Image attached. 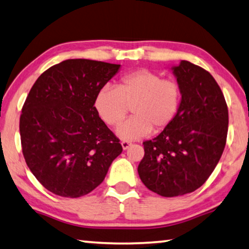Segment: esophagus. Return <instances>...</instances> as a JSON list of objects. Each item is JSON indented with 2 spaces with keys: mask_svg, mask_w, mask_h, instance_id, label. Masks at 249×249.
Returning <instances> with one entry per match:
<instances>
[{
  "mask_svg": "<svg viewBox=\"0 0 249 249\" xmlns=\"http://www.w3.org/2000/svg\"><path fill=\"white\" fill-rule=\"evenodd\" d=\"M121 144H122V147H123V149L125 150V149H127L130 145H132V142H128V141H123L121 142Z\"/></svg>",
  "mask_w": 249,
  "mask_h": 249,
  "instance_id": "1",
  "label": "esophagus"
}]
</instances>
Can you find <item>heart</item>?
<instances>
[{
	"label": "heart",
	"mask_w": 249,
	"mask_h": 249,
	"mask_svg": "<svg viewBox=\"0 0 249 249\" xmlns=\"http://www.w3.org/2000/svg\"><path fill=\"white\" fill-rule=\"evenodd\" d=\"M182 92L179 83L148 69H138L122 75L115 89L103 87L98 91L94 107L109 127L122 124L117 134L124 140H138L151 130L160 133L169 127L178 115Z\"/></svg>",
	"instance_id": "b5f03b06"
}]
</instances>
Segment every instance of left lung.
<instances>
[{"instance_id":"8db88e82","label":"left lung","mask_w":249,"mask_h":249,"mask_svg":"<svg viewBox=\"0 0 249 249\" xmlns=\"http://www.w3.org/2000/svg\"><path fill=\"white\" fill-rule=\"evenodd\" d=\"M182 92L179 113L169 127L142 142L138 175L147 188L166 197L199 189L224 151L229 109L209 71L182 60L172 68Z\"/></svg>"}]
</instances>
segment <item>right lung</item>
Instances as JSON below:
<instances>
[{"instance_id": "right-lung-1", "label": "right lung", "mask_w": 249, "mask_h": 249, "mask_svg": "<svg viewBox=\"0 0 249 249\" xmlns=\"http://www.w3.org/2000/svg\"><path fill=\"white\" fill-rule=\"evenodd\" d=\"M120 67L68 59L41 73L29 91L19 119L23 155L33 175L53 195L90 193L123 150L94 107L98 91Z\"/></svg>"}]
</instances>
